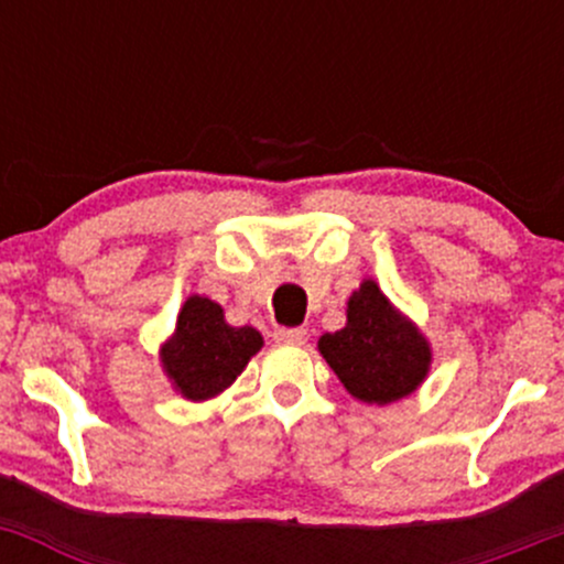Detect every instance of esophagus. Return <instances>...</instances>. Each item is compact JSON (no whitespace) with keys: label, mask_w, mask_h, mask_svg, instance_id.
<instances>
[{"label":"esophagus","mask_w":564,"mask_h":564,"mask_svg":"<svg viewBox=\"0 0 564 564\" xmlns=\"http://www.w3.org/2000/svg\"><path fill=\"white\" fill-rule=\"evenodd\" d=\"M273 336H275L278 345H304V341H307V328L281 326V328H275Z\"/></svg>","instance_id":"esophagus-1"}]
</instances>
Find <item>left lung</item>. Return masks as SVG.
<instances>
[{
	"instance_id": "8db88e82",
	"label": "left lung",
	"mask_w": 564,
	"mask_h": 564,
	"mask_svg": "<svg viewBox=\"0 0 564 564\" xmlns=\"http://www.w3.org/2000/svg\"><path fill=\"white\" fill-rule=\"evenodd\" d=\"M321 355L352 398L387 405L419 387L430 368L424 336L387 302L373 281H364L347 302V326L323 334Z\"/></svg>"
}]
</instances>
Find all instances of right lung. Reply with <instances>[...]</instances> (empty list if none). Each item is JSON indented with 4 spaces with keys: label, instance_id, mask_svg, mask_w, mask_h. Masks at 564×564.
Returning a JSON list of instances; mask_svg holds the SVG:
<instances>
[{
    "label": "right lung",
    "instance_id": "right-lung-1",
    "mask_svg": "<svg viewBox=\"0 0 564 564\" xmlns=\"http://www.w3.org/2000/svg\"><path fill=\"white\" fill-rule=\"evenodd\" d=\"M260 347L257 328H232L217 302L191 296L180 310L170 345L161 349V360L187 400H206L230 387Z\"/></svg>",
    "mask_w": 564,
    "mask_h": 564
}]
</instances>
